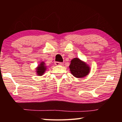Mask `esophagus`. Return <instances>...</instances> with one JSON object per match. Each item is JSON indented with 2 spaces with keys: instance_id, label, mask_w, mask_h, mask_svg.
<instances>
[{
  "instance_id": "obj_1",
  "label": "esophagus",
  "mask_w": 122,
  "mask_h": 122,
  "mask_svg": "<svg viewBox=\"0 0 122 122\" xmlns=\"http://www.w3.org/2000/svg\"><path fill=\"white\" fill-rule=\"evenodd\" d=\"M55 65L56 66H60V65H62V63L61 62H55Z\"/></svg>"
}]
</instances>
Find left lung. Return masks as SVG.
I'll return each instance as SVG.
<instances>
[{
  "instance_id": "left-lung-1",
  "label": "left lung",
  "mask_w": 122,
  "mask_h": 122,
  "mask_svg": "<svg viewBox=\"0 0 122 122\" xmlns=\"http://www.w3.org/2000/svg\"><path fill=\"white\" fill-rule=\"evenodd\" d=\"M69 67L72 75L76 78H83L90 71V66L77 57L71 60Z\"/></svg>"
}]
</instances>
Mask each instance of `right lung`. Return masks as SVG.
Instances as JSON below:
<instances>
[{
	"instance_id": "add662e5",
	"label": "right lung",
	"mask_w": 122,
	"mask_h": 122,
	"mask_svg": "<svg viewBox=\"0 0 122 122\" xmlns=\"http://www.w3.org/2000/svg\"><path fill=\"white\" fill-rule=\"evenodd\" d=\"M47 69V66L44 61L41 62L40 63L36 68V74L38 76H42L45 73Z\"/></svg>"
}]
</instances>
